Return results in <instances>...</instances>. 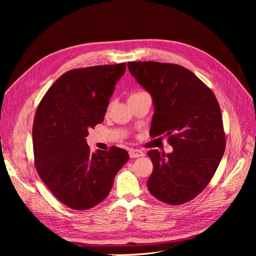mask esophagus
Instances as JSON below:
<instances>
[{
    "mask_svg": "<svg viewBox=\"0 0 256 256\" xmlns=\"http://www.w3.org/2000/svg\"><path fill=\"white\" fill-rule=\"evenodd\" d=\"M130 156L132 158H140V156H144V152L142 150H130Z\"/></svg>",
    "mask_w": 256,
    "mask_h": 256,
    "instance_id": "1",
    "label": "esophagus"
}]
</instances>
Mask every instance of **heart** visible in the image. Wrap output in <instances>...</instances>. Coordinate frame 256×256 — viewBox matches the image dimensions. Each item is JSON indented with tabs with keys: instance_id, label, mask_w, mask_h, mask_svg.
<instances>
[{
	"instance_id": "obj_1",
	"label": "heart",
	"mask_w": 256,
	"mask_h": 256,
	"mask_svg": "<svg viewBox=\"0 0 256 256\" xmlns=\"http://www.w3.org/2000/svg\"><path fill=\"white\" fill-rule=\"evenodd\" d=\"M141 93H144V92H136V93H134V94H132L130 96H138V94H141Z\"/></svg>"
}]
</instances>
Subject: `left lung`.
<instances>
[{"label": "left lung", "instance_id": "8db88e82", "mask_svg": "<svg viewBox=\"0 0 256 256\" xmlns=\"http://www.w3.org/2000/svg\"><path fill=\"white\" fill-rule=\"evenodd\" d=\"M128 70L154 102L150 136L168 137L173 150L147 152L154 170L147 180L152 195L178 206L204 191L225 150L219 104L189 70L160 62H128Z\"/></svg>", "mask_w": 256, "mask_h": 256}]
</instances>
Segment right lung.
<instances>
[{"label":"right lung","instance_id":"1","mask_svg":"<svg viewBox=\"0 0 256 256\" xmlns=\"http://www.w3.org/2000/svg\"><path fill=\"white\" fill-rule=\"evenodd\" d=\"M126 63L72 70L62 74L40 102L33 124L35 166L61 202L82 210L109 195L115 176L128 160L126 150L92 152L88 130L102 122Z\"/></svg>","mask_w":256,"mask_h":256}]
</instances>
